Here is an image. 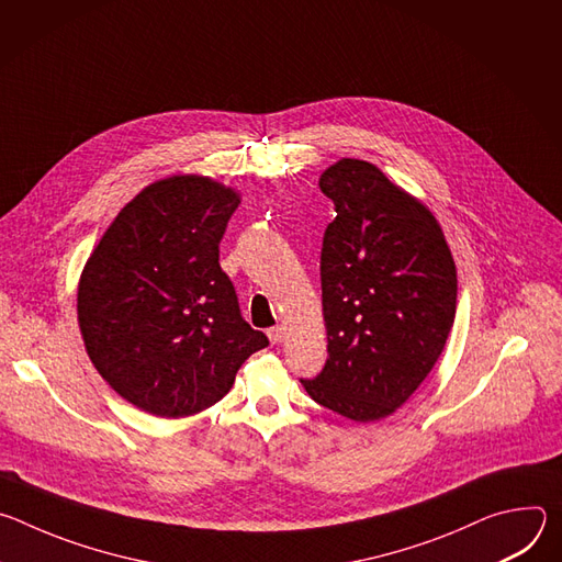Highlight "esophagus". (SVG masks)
I'll use <instances>...</instances> for the list:
<instances>
[{
	"label": "esophagus",
	"instance_id": "34e87169",
	"mask_svg": "<svg viewBox=\"0 0 562 562\" xmlns=\"http://www.w3.org/2000/svg\"><path fill=\"white\" fill-rule=\"evenodd\" d=\"M267 336H269V340H271L273 345H280V342L286 338V329H284V327H271V329L267 331Z\"/></svg>",
	"mask_w": 562,
	"mask_h": 562
}]
</instances>
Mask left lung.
Masks as SVG:
<instances>
[{"mask_svg":"<svg viewBox=\"0 0 562 562\" xmlns=\"http://www.w3.org/2000/svg\"><path fill=\"white\" fill-rule=\"evenodd\" d=\"M336 204L319 256L327 364L306 393L349 420L403 407L438 362L456 317V265L434 213L364 159L319 176Z\"/></svg>","mask_w":562,"mask_h":562,"instance_id":"obj_1","label":"left lung"}]
</instances>
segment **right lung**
I'll return each instance as SVG.
<instances>
[{
    "label": "right lung",
    "mask_w": 562,
    "mask_h": 562,
    "mask_svg": "<svg viewBox=\"0 0 562 562\" xmlns=\"http://www.w3.org/2000/svg\"><path fill=\"white\" fill-rule=\"evenodd\" d=\"M239 193L206 176L142 189L111 222L77 284V323L100 375L157 418L204 412L269 345L220 269Z\"/></svg>",
    "instance_id": "right-lung-1"
}]
</instances>
